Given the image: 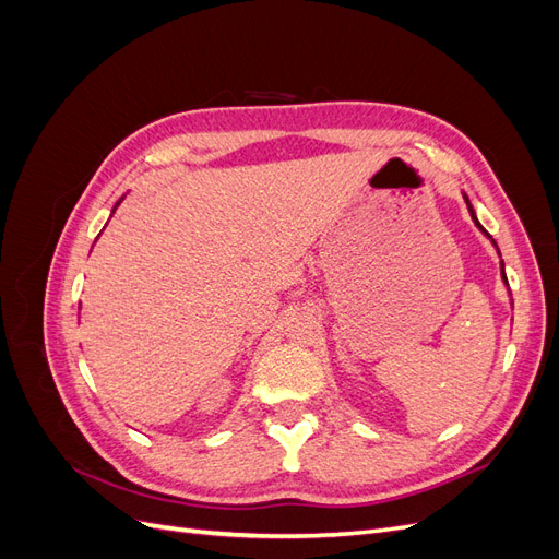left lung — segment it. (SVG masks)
Here are the masks:
<instances>
[{
	"instance_id": "8db88e82",
	"label": "left lung",
	"mask_w": 559,
	"mask_h": 559,
	"mask_svg": "<svg viewBox=\"0 0 559 559\" xmlns=\"http://www.w3.org/2000/svg\"><path fill=\"white\" fill-rule=\"evenodd\" d=\"M462 198H464V202H466V207H468V214H471V218H473V224H476V228L485 235V238L495 245V249H497V253H499V247H497V242L492 240V235H489L483 226H480V222H478V216H476V210H473V205H471V200H468V195L462 191ZM499 259H501V253H499ZM501 280H503V284H506V289H509V280H506V267H503V261H501ZM509 296H511V289H509Z\"/></svg>"
}]
</instances>
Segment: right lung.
<instances>
[{
	"label": "right lung",
	"instance_id": "1",
	"mask_svg": "<svg viewBox=\"0 0 559 559\" xmlns=\"http://www.w3.org/2000/svg\"><path fill=\"white\" fill-rule=\"evenodd\" d=\"M123 198H126V195H123ZM123 198H121V200H118V202H116V205H114V210H111V216H114V212H116V207H118V205H121V202H123Z\"/></svg>",
	"mask_w": 559,
	"mask_h": 559
}]
</instances>
